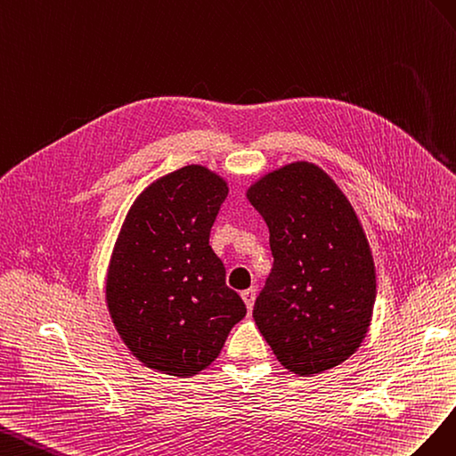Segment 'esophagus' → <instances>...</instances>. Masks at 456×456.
<instances>
[{
  "mask_svg": "<svg viewBox=\"0 0 456 456\" xmlns=\"http://www.w3.org/2000/svg\"><path fill=\"white\" fill-rule=\"evenodd\" d=\"M240 296H242V300H244V304H246V309L252 311V307H254V300H256V289L242 290V292H240Z\"/></svg>",
  "mask_w": 456,
  "mask_h": 456,
  "instance_id": "esophagus-1",
  "label": "esophagus"
}]
</instances>
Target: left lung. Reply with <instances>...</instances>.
<instances>
[{"label":"left lung","mask_w":456,"mask_h":456,"mask_svg":"<svg viewBox=\"0 0 456 456\" xmlns=\"http://www.w3.org/2000/svg\"><path fill=\"white\" fill-rule=\"evenodd\" d=\"M246 199L269 227L273 269L254 321L297 376L342 365L369 332L376 269L361 221L334 179L297 160L267 172Z\"/></svg>","instance_id":"obj_1"}]
</instances>
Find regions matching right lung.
<instances>
[{"mask_svg": "<svg viewBox=\"0 0 456 456\" xmlns=\"http://www.w3.org/2000/svg\"><path fill=\"white\" fill-rule=\"evenodd\" d=\"M227 192L206 166L179 167L139 192L114 242L109 314L132 355L156 372L191 379L208 369L246 315L210 246Z\"/></svg>", "mask_w": 456, "mask_h": 456, "instance_id": "right-lung-1", "label": "right lung"}]
</instances>
